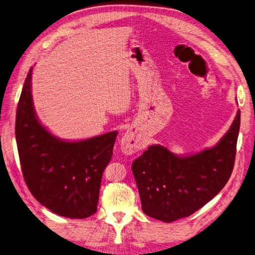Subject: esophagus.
<instances>
[{"mask_svg": "<svg viewBox=\"0 0 255 255\" xmlns=\"http://www.w3.org/2000/svg\"><path fill=\"white\" fill-rule=\"evenodd\" d=\"M145 144L136 130L129 129L121 141V149L126 154H132L143 149Z\"/></svg>", "mask_w": 255, "mask_h": 255, "instance_id": "1", "label": "esophagus"}]
</instances>
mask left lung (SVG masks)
I'll use <instances>...</instances> for the list:
<instances>
[{"label": "left lung", "mask_w": 255, "mask_h": 255, "mask_svg": "<svg viewBox=\"0 0 255 255\" xmlns=\"http://www.w3.org/2000/svg\"><path fill=\"white\" fill-rule=\"evenodd\" d=\"M240 126L238 110L217 145L187 157H178L161 145L149 146L132 163L145 214L172 223L194 214L214 198L231 177Z\"/></svg>", "instance_id": "1"}]
</instances>
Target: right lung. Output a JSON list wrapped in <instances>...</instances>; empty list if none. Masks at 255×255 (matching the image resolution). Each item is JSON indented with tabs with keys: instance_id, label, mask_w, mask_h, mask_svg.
<instances>
[{
	"instance_id": "obj_1",
	"label": "right lung",
	"mask_w": 255,
	"mask_h": 255,
	"mask_svg": "<svg viewBox=\"0 0 255 255\" xmlns=\"http://www.w3.org/2000/svg\"><path fill=\"white\" fill-rule=\"evenodd\" d=\"M31 71L15 116V139L24 180L35 198L55 214L83 219L97 210L103 172L118 131L79 142L57 138L40 124L32 106Z\"/></svg>"
}]
</instances>
